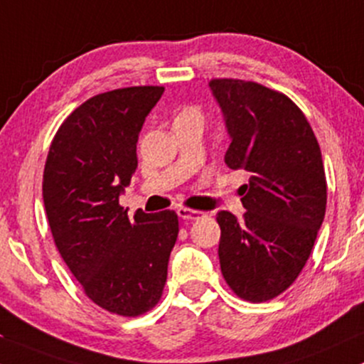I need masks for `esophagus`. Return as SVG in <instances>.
<instances>
[{
  "mask_svg": "<svg viewBox=\"0 0 364 364\" xmlns=\"http://www.w3.org/2000/svg\"><path fill=\"white\" fill-rule=\"evenodd\" d=\"M177 215L181 216L182 220H199V218H203V216H204L203 211L191 210V208H178Z\"/></svg>",
  "mask_w": 364,
  "mask_h": 364,
  "instance_id": "esophagus-1",
  "label": "esophagus"
}]
</instances>
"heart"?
I'll use <instances>...</instances> for the list:
<instances>
[{"label": "heart", "instance_id": "1", "mask_svg": "<svg viewBox=\"0 0 364 364\" xmlns=\"http://www.w3.org/2000/svg\"><path fill=\"white\" fill-rule=\"evenodd\" d=\"M189 115H201V113H199V109L194 108V106H186V108L181 109V113H178L177 118H181V117H189Z\"/></svg>", "mask_w": 364, "mask_h": 364}]
</instances>
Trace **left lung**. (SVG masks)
<instances>
[{
    "mask_svg": "<svg viewBox=\"0 0 364 364\" xmlns=\"http://www.w3.org/2000/svg\"><path fill=\"white\" fill-rule=\"evenodd\" d=\"M232 142L225 163L249 173L246 213L218 211L220 268L240 299L280 296L303 272L325 218L326 178L320 144L291 97L258 82H210Z\"/></svg>",
    "mask_w": 364,
    "mask_h": 364,
    "instance_id": "left-lung-1",
    "label": "left lung"
}]
</instances>
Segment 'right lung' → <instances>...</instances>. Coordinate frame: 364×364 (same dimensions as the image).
Here are the masks:
<instances>
[{"mask_svg": "<svg viewBox=\"0 0 364 364\" xmlns=\"http://www.w3.org/2000/svg\"><path fill=\"white\" fill-rule=\"evenodd\" d=\"M163 91L134 85L92 96L65 118L44 165V208L61 258L94 304L120 316L158 304L178 235L175 211L137 210L130 220L118 203Z\"/></svg>", "mask_w": 364, "mask_h": 364, "instance_id": "right-lung-1", "label": "right lung"}]
</instances>
